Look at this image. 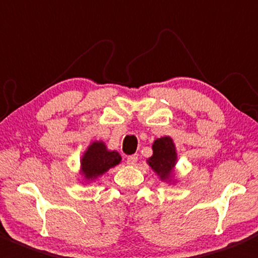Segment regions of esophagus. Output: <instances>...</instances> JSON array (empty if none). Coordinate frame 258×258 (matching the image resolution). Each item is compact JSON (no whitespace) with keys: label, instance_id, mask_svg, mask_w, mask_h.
Returning a JSON list of instances; mask_svg holds the SVG:
<instances>
[{"label":"esophagus","instance_id":"1","mask_svg":"<svg viewBox=\"0 0 258 258\" xmlns=\"http://www.w3.org/2000/svg\"><path fill=\"white\" fill-rule=\"evenodd\" d=\"M137 160H139V156H137V155H131V156H128V157H127V165H130V166L136 165Z\"/></svg>","mask_w":258,"mask_h":258}]
</instances>
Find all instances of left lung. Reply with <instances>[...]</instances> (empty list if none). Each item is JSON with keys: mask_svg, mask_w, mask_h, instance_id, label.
<instances>
[{"mask_svg": "<svg viewBox=\"0 0 258 258\" xmlns=\"http://www.w3.org/2000/svg\"><path fill=\"white\" fill-rule=\"evenodd\" d=\"M152 150L153 155L148 158L147 163L162 181L171 182L173 168L177 162V152L173 140L168 136L157 139L153 142Z\"/></svg>", "mask_w": 258, "mask_h": 258, "instance_id": "obj_1", "label": "left lung"}]
</instances>
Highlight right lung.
<instances>
[{"label": "right lung", "instance_id": "obj_1", "mask_svg": "<svg viewBox=\"0 0 258 258\" xmlns=\"http://www.w3.org/2000/svg\"><path fill=\"white\" fill-rule=\"evenodd\" d=\"M121 160L117 151H108L105 142L95 141L88 146L81 158V173L87 181H92L118 165Z\"/></svg>", "mask_w": 258, "mask_h": 258}]
</instances>
